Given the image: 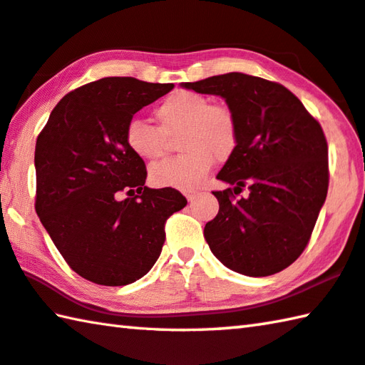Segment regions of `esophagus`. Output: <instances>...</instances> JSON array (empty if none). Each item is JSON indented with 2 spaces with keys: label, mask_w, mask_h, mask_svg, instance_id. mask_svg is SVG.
Here are the masks:
<instances>
[{
  "label": "esophagus",
  "mask_w": 365,
  "mask_h": 365,
  "mask_svg": "<svg viewBox=\"0 0 365 365\" xmlns=\"http://www.w3.org/2000/svg\"><path fill=\"white\" fill-rule=\"evenodd\" d=\"M201 193H197V191H188V193H185V196H187L188 202H195L197 197H200Z\"/></svg>",
  "instance_id": "1"
}]
</instances>
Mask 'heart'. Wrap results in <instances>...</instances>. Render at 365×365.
<instances>
[{"label":"heart","mask_w":365,"mask_h":365,"mask_svg":"<svg viewBox=\"0 0 365 365\" xmlns=\"http://www.w3.org/2000/svg\"><path fill=\"white\" fill-rule=\"evenodd\" d=\"M155 116L160 128L132 119L125 128V143L145 161L164 156L168 137H175L183 151L172 160L150 168L155 187L193 190L209 174L212 161L223 163L235 153L237 121L233 110L223 103H210L202 94L175 91L158 105Z\"/></svg>","instance_id":"obj_1"}]
</instances>
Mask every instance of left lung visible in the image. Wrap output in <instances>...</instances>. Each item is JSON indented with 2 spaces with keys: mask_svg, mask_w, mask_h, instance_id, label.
Listing matches in <instances>:
<instances>
[{
  "mask_svg": "<svg viewBox=\"0 0 365 365\" xmlns=\"http://www.w3.org/2000/svg\"><path fill=\"white\" fill-rule=\"evenodd\" d=\"M180 86L220 96L237 121L236 150L217 175L233 190L214 191L220 207L204 227L212 254L244 276L279 273L307 247L327 196L321 124L284 86L246 73ZM244 186L248 196L235 198Z\"/></svg>",
  "mask_w": 365,
  "mask_h": 365,
  "instance_id": "8db88e82",
  "label": "left lung"
}]
</instances>
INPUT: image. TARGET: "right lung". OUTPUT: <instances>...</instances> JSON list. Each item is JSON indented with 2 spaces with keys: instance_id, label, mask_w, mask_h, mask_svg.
<instances>
[{
  "instance_id": "1",
  "label": "right lung",
  "mask_w": 365,
  "mask_h": 365,
  "mask_svg": "<svg viewBox=\"0 0 365 365\" xmlns=\"http://www.w3.org/2000/svg\"><path fill=\"white\" fill-rule=\"evenodd\" d=\"M174 84L102 78L56 105L35 148L36 214L70 268L101 286H128L153 268L164 223L187 200L145 187L147 169L125 143L138 110ZM121 192L128 198L119 200Z\"/></svg>"
}]
</instances>
